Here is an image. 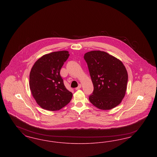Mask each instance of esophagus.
Instances as JSON below:
<instances>
[{
  "label": "esophagus",
  "mask_w": 157,
  "mask_h": 157,
  "mask_svg": "<svg viewBox=\"0 0 157 157\" xmlns=\"http://www.w3.org/2000/svg\"><path fill=\"white\" fill-rule=\"evenodd\" d=\"M81 86H81V84H79V85H78V87H77V88H75V90H79V89H81Z\"/></svg>",
  "instance_id": "34e87169"
}]
</instances>
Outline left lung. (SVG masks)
Listing matches in <instances>:
<instances>
[{"label": "left lung", "mask_w": 157, "mask_h": 157, "mask_svg": "<svg viewBox=\"0 0 157 157\" xmlns=\"http://www.w3.org/2000/svg\"><path fill=\"white\" fill-rule=\"evenodd\" d=\"M94 90L90 101L98 108L109 110L121 102L128 82L127 69L120 60L108 53L93 51L84 55Z\"/></svg>", "instance_id": "1"}]
</instances>
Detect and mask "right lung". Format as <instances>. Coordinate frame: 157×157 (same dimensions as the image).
I'll return each mask as SVG.
<instances>
[{"instance_id":"1","label":"right lung","mask_w":157,"mask_h":157,"mask_svg":"<svg viewBox=\"0 0 157 157\" xmlns=\"http://www.w3.org/2000/svg\"><path fill=\"white\" fill-rule=\"evenodd\" d=\"M69 56L67 51L46 54L32 67L29 87L37 104L48 111H58L69 104L72 94L65 88L60 71Z\"/></svg>"}]
</instances>
